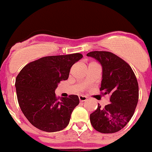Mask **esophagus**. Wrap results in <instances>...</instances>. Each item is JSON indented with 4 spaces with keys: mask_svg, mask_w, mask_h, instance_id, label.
Wrapping results in <instances>:
<instances>
[{
    "mask_svg": "<svg viewBox=\"0 0 152 152\" xmlns=\"http://www.w3.org/2000/svg\"><path fill=\"white\" fill-rule=\"evenodd\" d=\"M79 101L80 102H85L87 100V96H82V95H80L79 96Z\"/></svg>",
    "mask_w": 152,
    "mask_h": 152,
    "instance_id": "esophagus-1",
    "label": "esophagus"
}]
</instances>
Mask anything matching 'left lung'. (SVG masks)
<instances>
[{
    "label": "left lung",
    "instance_id": "8db88e82",
    "mask_svg": "<svg viewBox=\"0 0 152 152\" xmlns=\"http://www.w3.org/2000/svg\"><path fill=\"white\" fill-rule=\"evenodd\" d=\"M102 66V80L99 91L110 96V104H99L90 115L94 129L104 134L116 133L128 124L135 111L139 99V87L131 66L115 54L107 51H93L87 54Z\"/></svg>",
    "mask_w": 152,
    "mask_h": 152
}]
</instances>
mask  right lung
Listing matches in <instances>:
<instances>
[{
  "label": "right lung",
  "mask_w": 152,
  "mask_h": 152,
  "mask_svg": "<svg viewBox=\"0 0 152 152\" xmlns=\"http://www.w3.org/2000/svg\"><path fill=\"white\" fill-rule=\"evenodd\" d=\"M81 53L45 56L23 67L15 79L18 102L29 123L47 132L63 130L69 124L73 109L79 104L77 95L59 99L55 94L58 84L69 77Z\"/></svg>",
  "instance_id": "add662e5"
}]
</instances>
